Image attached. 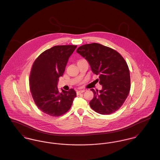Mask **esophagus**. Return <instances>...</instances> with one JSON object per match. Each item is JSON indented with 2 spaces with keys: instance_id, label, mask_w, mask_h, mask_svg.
Segmentation results:
<instances>
[{
  "instance_id": "obj_1",
  "label": "esophagus",
  "mask_w": 160,
  "mask_h": 160,
  "mask_svg": "<svg viewBox=\"0 0 160 160\" xmlns=\"http://www.w3.org/2000/svg\"><path fill=\"white\" fill-rule=\"evenodd\" d=\"M84 92V90H82V91H78L77 92V94L79 95V94H81L82 93Z\"/></svg>"
}]
</instances>
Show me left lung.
I'll list each match as a JSON object with an SVG mask.
<instances>
[{"label":"left lung","mask_w":160,"mask_h":160,"mask_svg":"<svg viewBox=\"0 0 160 160\" xmlns=\"http://www.w3.org/2000/svg\"><path fill=\"white\" fill-rule=\"evenodd\" d=\"M77 52L89 63L92 71L99 75L102 90L93 92L89 102L97 113L110 114L119 110L127 99L131 88L128 66L123 58L114 49L98 43L79 47Z\"/></svg>","instance_id":"1"}]
</instances>
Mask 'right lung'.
I'll return each mask as SVG.
<instances>
[{
    "label": "right lung",
    "instance_id": "1",
    "mask_svg": "<svg viewBox=\"0 0 160 160\" xmlns=\"http://www.w3.org/2000/svg\"><path fill=\"white\" fill-rule=\"evenodd\" d=\"M74 45L56 46L46 50L34 61L29 86L33 101L39 110L58 117L70 109L76 92L73 89L59 92L57 84L65 71L69 58L76 48Z\"/></svg>",
    "mask_w": 160,
    "mask_h": 160
}]
</instances>
